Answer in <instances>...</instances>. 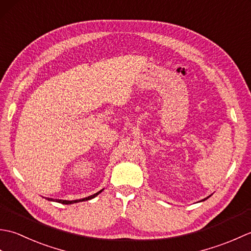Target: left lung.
Segmentation results:
<instances>
[{
	"instance_id": "left-lung-1",
	"label": "left lung",
	"mask_w": 251,
	"mask_h": 251,
	"mask_svg": "<svg viewBox=\"0 0 251 251\" xmlns=\"http://www.w3.org/2000/svg\"><path fill=\"white\" fill-rule=\"evenodd\" d=\"M210 196H211V195H209V196H207V197H206V199H204V200H201V201H206L207 199H209V197H210Z\"/></svg>"
}]
</instances>
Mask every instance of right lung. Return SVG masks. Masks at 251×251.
Instances as JSON below:
<instances>
[{"label": "right lung", "instance_id": "1", "mask_svg": "<svg viewBox=\"0 0 251 251\" xmlns=\"http://www.w3.org/2000/svg\"><path fill=\"white\" fill-rule=\"evenodd\" d=\"M103 191V189L102 190H100L99 192H97V193H95V194H93V195H90V196H87V197H84V199H81V200H75V201H67V200H54V199H50V197H46V200L47 201H56V202H60V204H65V205H71V204H74V202H79V201H89V200H92V199H94V197H96L97 195H99L101 192Z\"/></svg>", "mask_w": 251, "mask_h": 251}]
</instances>
